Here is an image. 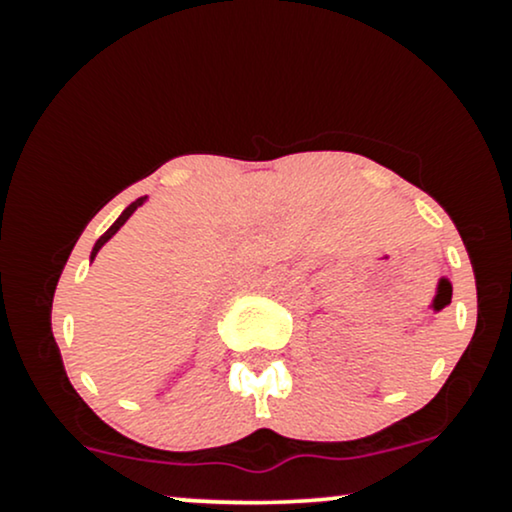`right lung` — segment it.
<instances>
[{
	"instance_id": "1",
	"label": "right lung",
	"mask_w": 512,
	"mask_h": 512,
	"mask_svg": "<svg viewBox=\"0 0 512 512\" xmlns=\"http://www.w3.org/2000/svg\"><path fill=\"white\" fill-rule=\"evenodd\" d=\"M144 199H146V197H142V199H137V202H132V204H129V207H127V209H125V211H122V214H120V219H117V221L113 223V226H110V228H108V231H105V233H103V236L96 240V245H93V252H91V260H93V257H96V255H98V250H101V248H103V245H105V243H108V240H110V238H113V236H115V233H117V231H120V228H122V226H125V221L129 219V216H132V214H134V211H137V207H142V204H144Z\"/></svg>"
}]
</instances>
